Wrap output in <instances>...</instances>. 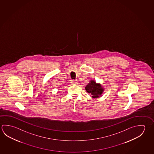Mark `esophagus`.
Returning a JSON list of instances; mask_svg holds the SVG:
<instances>
[{
  "label": "esophagus",
  "instance_id": "34e87169",
  "mask_svg": "<svg viewBox=\"0 0 154 154\" xmlns=\"http://www.w3.org/2000/svg\"><path fill=\"white\" fill-rule=\"evenodd\" d=\"M71 83L73 84H77L78 82L77 81V80H72V81H71Z\"/></svg>",
  "mask_w": 154,
  "mask_h": 154
}]
</instances>
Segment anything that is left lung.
I'll return each instance as SVG.
<instances>
[{
  "label": "left lung",
  "instance_id": "obj_1",
  "mask_svg": "<svg viewBox=\"0 0 154 154\" xmlns=\"http://www.w3.org/2000/svg\"><path fill=\"white\" fill-rule=\"evenodd\" d=\"M85 90L89 94H91L92 97L94 98L100 97L104 91L101 85L96 83L94 81L90 82V83L85 86Z\"/></svg>",
  "mask_w": 154,
  "mask_h": 154
}]
</instances>
